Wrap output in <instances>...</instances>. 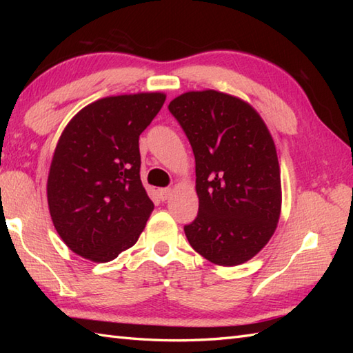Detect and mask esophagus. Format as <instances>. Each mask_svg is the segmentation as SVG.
Wrapping results in <instances>:
<instances>
[{
	"label": "esophagus",
	"instance_id": "esophagus-1",
	"mask_svg": "<svg viewBox=\"0 0 353 353\" xmlns=\"http://www.w3.org/2000/svg\"><path fill=\"white\" fill-rule=\"evenodd\" d=\"M171 192H172L171 188H162V190H159V196L162 200H167L171 196Z\"/></svg>",
	"mask_w": 353,
	"mask_h": 353
}]
</instances>
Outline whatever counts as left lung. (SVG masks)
<instances>
[{
	"mask_svg": "<svg viewBox=\"0 0 353 353\" xmlns=\"http://www.w3.org/2000/svg\"><path fill=\"white\" fill-rule=\"evenodd\" d=\"M168 109L196 157L199 215L185 235L216 265L244 264L264 249L281 216V167L272 133L249 103L214 89L185 92Z\"/></svg>",
	"mask_w": 353,
	"mask_h": 353,
	"instance_id": "1",
	"label": "left lung"
}]
</instances>
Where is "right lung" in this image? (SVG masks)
Returning <instances> with one entry per match:
<instances>
[{
	"instance_id": "1",
	"label": "right lung",
	"mask_w": 353,
	"mask_h": 353,
	"mask_svg": "<svg viewBox=\"0 0 353 353\" xmlns=\"http://www.w3.org/2000/svg\"><path fill=\"white\" fill-rule=\"evenodd\" d=\"M163 92L112 95L66 124L52 154L47 199L62 241L81 258L109 262L130 249L153 201L141 182L139 134L163 106Z\"/></svg>"
}]
</instances>
